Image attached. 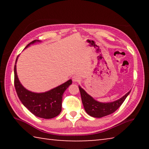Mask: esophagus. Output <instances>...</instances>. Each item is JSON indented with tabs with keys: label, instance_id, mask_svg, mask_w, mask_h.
Instances as JSON below:
<instances>
[{
	"label": "esophagus",
	"instance_id": "esophagus-1",
	"mask_svg": "<svg viewBox=\"0 0 149 149\" xmlns=\"http://www.w3.org/2000/svg\"><path fill=\"white\" fill-rule=\"evenodd\" d=\"M80 79V77L79 76H77V75H74V76L72 77V80L74 82H79Z\"/></svg>",
	"mask_w": 149,
	"mask_h": 149
}]
</instances>
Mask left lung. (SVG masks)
<instances>
[{
	"label": "left lung",
	"mask_w": 149,
	"mask_h": 149,
	"mask_svg": "<svg viewBox=\"0 0 149 149\" xmlns=\"http://www.w3.org/2000/svg\"><path fill=\"white\" fill-rule=\"evenodd\" d=\"M79 91L81 97V100L84 104L85 111L91 116L95 118H102L112 114L122 103L124 102L126 97L130 94V91L123 96L121 99H118L112 102L102 103L96 101L93 98L89 95L81 87H79Z\"/></svg>",
	"instance_id": "obj_1"
}]
</instances>
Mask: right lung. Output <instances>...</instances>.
Here are the masks:
<instances>
[{
    "label": "right lung",
    "instance_id": "right-lung-1",
    "mask_svg": "<svg viewBox=\"0 0 149 149\" xmlns=\"http://www.w3.org/2000/svg\"><path fill=\"white\" fill-rule=\"evenodd\" d=\"M36 41H39L34 40L27 45L26 48ZM17 59V57L16 63ZM72 83V79H70L60 86L46 93H33L25 89L20 84L16 73V65H14V86L17 95L22 104L33 114L37 117L50 119L59 115L62 111L63 93Z\"/></svg>",
    "mask_w": 149,
    "mask_h": 149
}]
</instances>
